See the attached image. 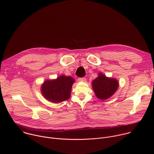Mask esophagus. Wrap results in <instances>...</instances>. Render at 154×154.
<instances>
[{"label":"esophagus","mask_w":154,"mask_h":154,"mask_svg":"<svg viewBox=\"0 0 154 154\" xmlns=\"http://www.w3.org/2000/svg\"><path fill=\"white\" fill-rule=\"evenodd\" d=\"M78 80L79 81H86V78L85 77H82V78H78Z\"/></svg>","instance_id":"obj_1"}]
</instances>
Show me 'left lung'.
Here are the masks:
<instances>
[{
  "mask_svg": "<svg viewBox=\"0 0 154 154\" xmlns=\"http://www.w3.org/2000/svg\"><path fill=\"white\" fill-rule=\"evenodd\" d=\"M92 88L96 96L102 100L109 98L116 92L118 87V81L107 78L101 73L92 81Z\"/></svg>",
  "mask_w": 154,
  "mask_h": 154,
  "instance_id": "8db88e82",
  "label": "left lung"
}]
</instances>
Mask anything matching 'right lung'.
<instances>
[{"mask_svg":"<svg viewBox=\"0 0 154 154\" xmlns=\"http://www.w3.org/2000/svg\"><path fill=\"white\" fill-rule=\"evenodd\" d=\"M75 79L66 76H60L55 80H47L42 86L44 97L51 102L59 103L68 100Z\"/></svg>","mask_w":154,"mask_h":154,"instance_id":"add662e5","label":"right lung"}]
</instances>
